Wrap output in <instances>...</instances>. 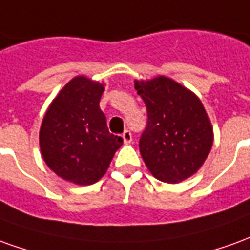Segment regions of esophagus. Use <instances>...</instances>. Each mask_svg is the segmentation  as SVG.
<instances>
[{
	"label": "esophagus",
	"mask_w": 250,
	"mask_h": 250,
	"mask_svg": "<svg viewBox=\"0 0 250 250\" xmlns=\"http://www.w3.org/2000/svg\"><path fill=\"white\" fill-rule=\"evenodd\" d=\"M122 139H124V143H126L129 144L130 141H132V133H130V130H124V133H122Z\"/></svg>",
	"instance_id": "obj_1"
}]
</instances>
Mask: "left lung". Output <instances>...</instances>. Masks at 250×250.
I'll return each instance as SVG.
<instances>
[{"instance_id":"8db88e82","label":"left lung","mask_w":250,"mask_h":250,"mask_svg":"<svg viewBox=\"0 0 250 250\" xmlns=\"http://www.w3.org/2000/svg\"><path fill=\"white\" fill-rule=\"evenodd\" d=\"M134 88L146 106V126L139 146L148 169L166 183L190 178L213 145V129L202 102L166 77L136 81Z\"/></svg>"}]
</instances>
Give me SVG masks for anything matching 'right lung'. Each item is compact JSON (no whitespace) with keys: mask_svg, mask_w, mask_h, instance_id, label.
Returning <instances> with one entry per match:
<instances>
[{"mask_svg":"<svg viewBox=\"0 0 250 250\" xmlns=\"http://www.w3.org/2000/svg\"><path fill=\"white\" fill-rule=\"evenodd\" d=\"M104 84L77 77L52 101L40 129L44 162L58 176L75 185L98 182L122 145L109 132L100 107Z\"/></svg>","mask_w":250,"mask_h":250,"instance_id":"right-lung-1","label":"right lung"}]
</instances>
